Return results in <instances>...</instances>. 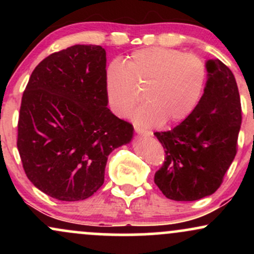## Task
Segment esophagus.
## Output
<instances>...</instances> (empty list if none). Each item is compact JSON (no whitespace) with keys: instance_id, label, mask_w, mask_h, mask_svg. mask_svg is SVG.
<instances>
[{"instance_id":"1","label":"esophagus","mask_w":254,"mask_h":254,"mask_svg":"<svg viewBox=\"0 0 254 254\" xmlns=\"http://www.w3.org/2000/svg\"><path fill=\"white\" fill-rule=\"evenodd\" d=\"M135 131L137 133H138V135H141V136H151V135H153V132H151V131L142 129V127H137V125H135Z\"/></svg>"}]
</instances>
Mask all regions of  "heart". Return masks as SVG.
<instances>
[{"instance_id": "heart-1", "label": "heart", "mask_w": 254, "mask_h": 254, "mask_svg": "<svg viewBox=\"0 0 254 254\" xmlns=\"http://www.w3.org/2000/svg\"><path fill=\"white\" fill-rule=\"evenodd\" d=\"M208 81V66L193 54L166 48L132 52L127 61H112L105 70L107 103L124 117L138 101V86H145V103L131 118L142 127L185 121L197 109Z\"/></svg>"}]
</instances>
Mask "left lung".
Returning <instances> with one entry per match:
<instances>
[{"label": "left lung", "mask_w": 254, "mask_h": 254, "mask_svg": "<svg viewBox=\"0 0 254 254\" xmlns=\"http://www.w3.org/2000/svg\"><path fill=\"white\" fill-rule=\"evenodd\" d=\"M206 87L193 113L174 129L154 133L166 153L154 182L178 202L214 193L237 154L241 125L237 81L220 60L206 61Z\"/></svg>", "instance_id": "8db88e82"}]
</instances>
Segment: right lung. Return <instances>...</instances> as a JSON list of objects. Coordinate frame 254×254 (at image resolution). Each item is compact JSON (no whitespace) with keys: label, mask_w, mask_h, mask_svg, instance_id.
<instances>
[{"label":"right lung","mask_w":254,"mask_h":254,"mask_svg":"<svg viewBox=\"0 0 254 254\" xmlns=\"http://www.w3.org/2000/svg\"><path fill=\"white\" fill-rule=\"evenodd\" d=\"M105 70V49L77 44L38 64L22 95L17 149L25 173L58 200L94 194L107 157L132 139V125L107 107Z\"/></svg>","instance_id":"obj_1"}]
</instances>
